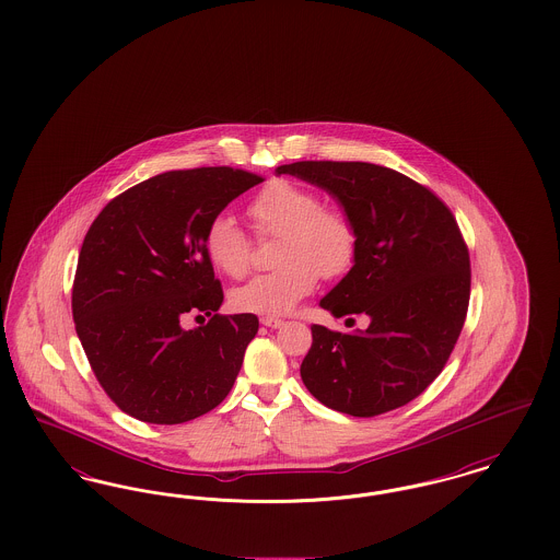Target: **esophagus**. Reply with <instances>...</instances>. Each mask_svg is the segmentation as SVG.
Wrapping results in <instances>:
<instances>
[{"instance_id":"34e87169","label":"esophagus","mask_w":560,"mask_h":560,"mask_svg":"<svg viewBox=\"0 0 560 560\" xmlns=\"http://www.w3.org/2000/svg\"><path fill=\"white\" fill-rule=\"evenodd\" d=\"M260 323H262V325H267V327H270V329H279V327H281L285 320L279 319V317H262Z\"/></svg>"}]
</instances>
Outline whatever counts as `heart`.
Here are the masks:
<instances>
[{"label": "heart", "instance_id": "1", "mask_svg": "<svg viewBox=\"0 0 560 560\" xmlns=\"http://www.w3.org/2000/svg\"><path fill=\"white\" fill-rule=\"evenodd\" d=\"M256 229L279 237L277 267L252 277L231 292V304L243 313L283 315L315 290L319 275L340 277L357 260L359 233L345 210L327 208L319 195L290 180H270L249 201ZM206 254L229 277L249 268V240L231 213H215L206 229Z\"/></svg>", "mask_w": 560, "mask_h": 560}]
</instances>
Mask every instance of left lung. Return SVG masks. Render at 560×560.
<instances>
[{"mask_svg": "<svg viewBox=\"0 0 560 560\" xmlns=\"http://www.w3.org/2000/svg\"><path fill=\"white\" fill-rule=\"evenodd\" d=\"M275 172L327 190L359 233L354 265L319 304L338 319L365 315L370 325L352 334L313 325L304 386L354 418L420 397L443 372L470 300V256L450 208L375 163L295 161Z\"/></svg>", "mask_w": 560, "mask_h": 560, "instance_id": "8db88e82", "label": "left lung"}]
</instances>
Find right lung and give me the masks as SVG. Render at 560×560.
<instances>
[{
	"label": "right lung",
	"instance_id": "obj_1",
	"mask_svg": "<svg viewBox=\"0 0 560 560\" xmlns=\"http://www.w3.org/2000/svg\"><path fill=\"white\" fill-rule=\"evenodd\" d=\"M262 178L195 167L128 188L92 222L73 281V320L110 400L140 422L183 424L231 393L258 317L218 315L224 300L206 229ZM187 314L210 316L185 330Z\"/></svg>",
	"mask_w": 560,
	"mask_h": 560
}]
</instances>
